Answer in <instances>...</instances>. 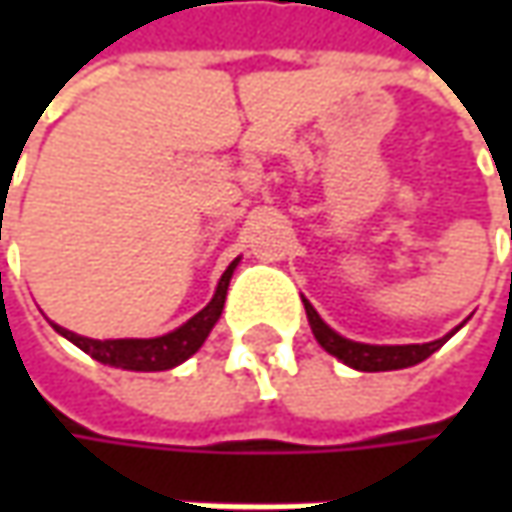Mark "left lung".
<instances>
[{
  "instance_id": "8db88e82",
  "label": "left lung",
  "mask_w": 512,
  "mask_h": 512,
  "mask_svg": "<svg viewBox=\"0 0 512 512\" xmlns=\"http://www.w3.org/2000/svg\"><path fill=\"white\" fill-rule=\"evenodd\" d=\"M305 310H307V322H310V330L316 336V342L325 347L330 356H336L339 362H344L347 367L353 370H362V373H382V370H402V367H413V364L424 362L427 356H433L439 347H442L453 333H447L442 339L436 342H424V344H364V342H353V339H344L342 333H336L333 327L327 325L325 319L316 313V307L310 305L307 299Z\"/></svg>"
}]
</instances>
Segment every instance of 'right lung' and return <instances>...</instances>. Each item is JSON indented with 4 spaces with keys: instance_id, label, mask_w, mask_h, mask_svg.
I'll return each mask as SVG.
<instances>
[{
    "instance_id": "add662e5",
    "label": "right lung",
    "mask_w": 512,
    "mask_h": 512,
    "mask_svg": "<svg viewBox=\"0 0 512 512\" xmlns=\"http://www.w3.org/2000/svg\"><path fill=\"white\" fill-rule=\"evenodd\" d=\"M239 265V259H233L227 270L222 273L219 285L213 299L207 302L196 316H190L185 325L170 330L165 336H153V339H88V336H79L68 327L53 325V330L59 336H65L68 342H73L79 350H85L90 359L96 362L110 364V367H122V370H136V373H153V370H170L176 364L187 362L210 336V330L216 327L222 310H225V296L227 285H230V276Z\"/></svg>"
}]
</instances>
